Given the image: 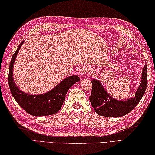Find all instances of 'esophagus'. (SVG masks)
I'll list each match as a JSON object with an SVG mask.
<instances>
[{"label": "esophagus", "instance_id": "obj_1", "mask_svg": "<svg viewBox=\"0 0 155 155\" xmlns=\"http://www.w3.org/2000/svg\"><path fill=\"white\" fill-rule=\"evenodd\" d=\"M88 72V68L87 67H83L81 70V74L83 75H86Z\"/></svg>", "mask_w": 155, "mask_h": 155}]
</instances>
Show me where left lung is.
Masks as SVG:
<instances>
[{
    "label": "left lung",
    "mask_w": 155,
    "mask_h": 155,
    "mask_svg": "<svg viewBox=\"0 0 155 155\" xmlns=\"http://www.w3.org/2000/svg\"><path fill=\"white\" fill-rule=\"evenodd\" d=\"M147 67L145 64L141 76V83L135 93V97L127 101H118L110 96L104 89L101 83L93 79L92 92L89 97L92 107L97 114L107 117H123L134 109L139 104L145 93L147 86Z\"/></svg>",
    "instance_id": "obj_1"
}]
</instances>
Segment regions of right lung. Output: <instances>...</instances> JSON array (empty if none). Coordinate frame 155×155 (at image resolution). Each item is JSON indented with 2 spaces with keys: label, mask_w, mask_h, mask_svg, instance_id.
<instances>
[{
  "label": "right lung",
  "mask_w": 155,
  "mask_h": 155,
  "mask_svg": "<svg viewBox=\"0 0 155 155\" xmlns=\"http://www.w3.org/2000/svg\"><path fill=\"white\" fill-rule=\"evenodd\" d=\"M24 41L19 45L12 55L9 66L8 84L11 94L16 101L27 113L35 117L48 116L57 113L60 110L68 90L75 83L80 81L77 75L70 76L62 80L57 87L50 91L42 94L32 95L25 93L16 87L13 79V65L20 48Z\"/></svg>",
  "instance_id": "add662e5"
}]
</instances>
